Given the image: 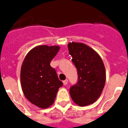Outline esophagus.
Masks as SVG:
<instances>
[{"instance_id": "esophagus-1", "label": "esophagus", "mask_w": 128, "mask_h": 128, "mask_svg": "<svg viewBox=\"0 0 128 128\" xmlns=\"http://www.w3.org/2000/svg\"><path fill=\"white\" fill-rule=\"evenodd\" d=\"M63 84H64V85H66V84H68V80L66 79L65 80H64V81H63Z\"/></svg>"}]
</instances>
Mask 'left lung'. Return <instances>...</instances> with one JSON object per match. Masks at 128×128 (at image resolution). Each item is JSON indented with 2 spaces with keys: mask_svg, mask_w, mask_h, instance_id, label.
I'll list each match as a JSON object with an SVG mask.
<instances>
[{
  "mask_svg": "<svg viewBox=\"0 0 128 128\" xmlns=\"http://www.w3.org/2000/svg\"><path fill=\"white\" fill-rule=\"evenodd\" d=\"M68 48L78 75L76 84L70 88L71 98L80 107L92 104L105 86L106 73L103 60L96 52L82 43L70 42Z\"/></svg>",
  "mask_w": 128,
  "mask_h": 128,
  "instance_id": "obj_1",
  "label": "left lung"
}]
</instances>
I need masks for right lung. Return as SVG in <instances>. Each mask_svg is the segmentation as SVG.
Instances as JSON below:
<instances>
[{"label": "right lung", "instance_id": "1", "mask_svg": "<svg viewBox=\"0 0 128 128\" xmlns=\"http://www.w3.org/2000/svg\"><path fill=\"white\" fill-rule=\"evenodd\" d=\"M60 46H38L27 53L21 66V84L27 100L42 109L51 106L63 85L50 62Z\"/></svg>", "mask_w": 128, "mask_h": 128}]
</instances>
